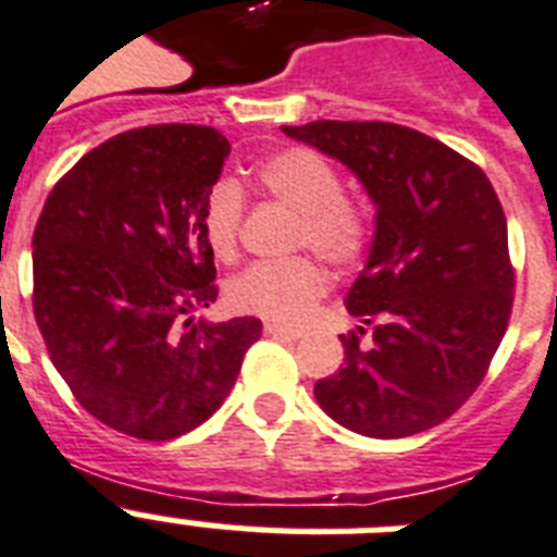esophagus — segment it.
Instances as JSON below:
<instances>
[{
  "label": "esophagus",
  "instance_id": "34e87169",
  "mask_svg": "<svg viewBox=\"0 0 557 557\" xmlns=\"http://www.w3.org/2000/svg\"><path fill=\"white\" fill-rule=\"evenodd\" d=\"M265 334L269 336H280V339H292V343H297L302 336V331L297 329H286V325H280V322H265Z\"/></svg>",
  "mask_w": 557,
  "mask_h": 557
}]
</instances>
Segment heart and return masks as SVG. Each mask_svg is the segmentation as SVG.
I'll return each instance as SVG.
<instances>
[{
    "instance_id": "b5f03b06",
    "label": "heart",
    "mask_w": 557,
    "mask_h": 557,
    "mask_svg": "<svg viewBox=\"0 0 557 557\" xmlns=\"http://www.w3.org/2000/svg\"><path fill=\"white\" fill-rule=\"evenodd\" d=\"M260 184L271 198L300 214L294 246H311L331 263L348 265L368 246L366 218L343 200V181L329 161L311 149H283L260 163ZM243 221V195L235 184H221L203 203V237L221 260L237 255ZM329 288L325 269L314 257H294L283 263H255L228 280L226 300L240 314L297 325L311 314Z\"/></svg>"
}]
</instances>
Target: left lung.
<instances>
[{
    "label": "left lung",
    "instance_id": "1",
    "mask_svg": "<svg viewBox=\"0 0 557 557\" xmlns=\"http://www.w3.org/2000/svg\"><path fill=\"white\" fill-rule=\"evenodd\" d=\"M334 158L373 203L366 269L345 294L372 343L314 385L336 424L368 438L436 428L470 399L512 308L507 218L487 175L436 138L382 121L283 127Z\"/></svg>",
    "mask_w": 557,
    "mask_h": 557
}]
</instances>
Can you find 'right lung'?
I'll return each mask as SVG.
<instances>
[{"mask_svg":"<svg viewBox=\"0 0 557 557\" xmlns=\"http://www.w3.org/2000/svg\"><path fill=\"white\" fill-rule=\"evenodd\" d=\"M228 152L191 124L115 135L53 186L33 232V314L55 371L127 436L207 422L263 334L257 317H191L218 297L200 221Z\"/></svg>","mask_w":557,"mask_h":557,"instance_id":"obj_1","label":"right lung"}]
</instances>
